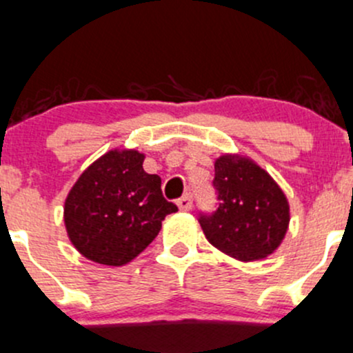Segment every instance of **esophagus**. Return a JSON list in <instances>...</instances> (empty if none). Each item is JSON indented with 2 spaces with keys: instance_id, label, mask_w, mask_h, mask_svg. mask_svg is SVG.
<instances>
[{
  "instance_id": "esophagus-1",
  "label": "esophagus",
  "mask_w": 353,
  "mask_h": 353,
  "mask_svg": "<svg viewBox=\"0 0 353 353\" xmlns=\"http://www.w3.org/2000/svg\"><path fill=\"white\" fill-rule=\"evenodd\" d=\"M177 206H179L181 211H189L192 208V198L191 194H184L183 198L177 199Z\"/></svg>"
}]
</instances>
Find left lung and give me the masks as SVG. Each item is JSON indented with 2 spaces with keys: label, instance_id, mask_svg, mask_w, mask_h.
Wrapping results in <instances>:
<instances>
[{
  "label": "left lung",
  "instance_id": "obj_1",
  "mask_svg": "<svg viewBox=\"0 0 353 353\" xmlns=\"http://www.w3.org/2000/svg\"><path fill=\"white\" fill-rule=\"evenodd\" d=\"M218 208L199 214L208 242L242 262L265 259L283 243L289 203L279 184L257 162L239 154L214 161Z\"/></svg>",
  "mask_w": 353,
  "mask_h": 353
}]
</instances>
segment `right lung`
Segmentation results:
<instances>
[{
    "label": "right lung",
    "mask_w": 353,
    "mask_h": 353,
    "mask_svg": "<svg viewBox=\"0 0 353 353\" xmlns=\"http://www.w3.org/2000/svg\"><path fill=\"white\" fill-rule=\"evenodd\" d=\"M145 155L114 148L92 162L64 203L76 250L92 262L120 267L142 254L177 206L162 196L161 177L143 170Z\"/></svg>",
    "instance_id": "add662e5"
}]
</instances>
